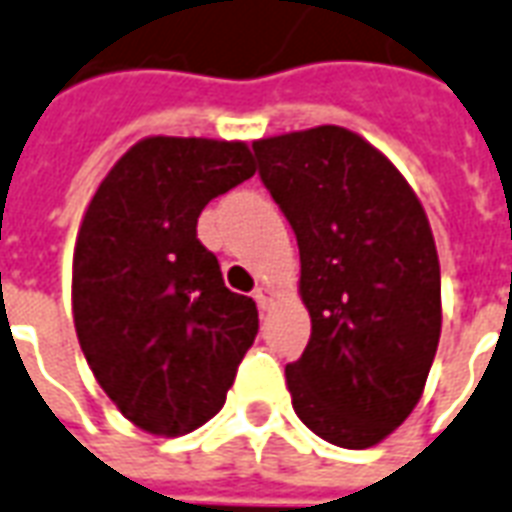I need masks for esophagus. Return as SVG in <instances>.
Here are the masks:
<instances>
[{
	"mask_svg": "<svg viewBox=\"0 0 512 512\" xmlns=\"http://www.w3.org/2000/svg\"><path fill=\"white\" fill-rule=\"evenodd\" d=\"M255 301H257V306H260V309H268V306H271V301H274V290H271V287H257L255 290Z\"/></svg>",
	"mask_w": 512,
	"mask_h": 512,
	"instance_id": "34e87169",
	"label": "esophagus"
}]
</instances>
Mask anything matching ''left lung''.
<instances>
[{"label":"left lung","instance_id":"left-lung-1","mask_svg":"<svg viewBox=\"0 0 512 512\" xmlns=\"http://www.w3.org/2000/svg\"><path fill=\"white\" fill-rule=\"evenodd\" d=\"M293 227L304 355L287 363L295 415L339 448H372L415 410L437 355L439 260L426 211L372 143L314 127L252 143Z\"/></svg>","mask_w":512,"mask_h":512}]
</instances>
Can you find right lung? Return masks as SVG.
<instances>
[{
    "instance_id": "1",
    "label": "right lung",
    "mask_w": 512,
    "mask_h": 512,
    "mask_svg": "<svg viewBox=\"0 0 512 512\" xmlns=\"http://www.w3.org/2000/svg\"><path fill=\"white\" fill-rule=\"evenodd\" d=\"M252 176L246 143L157 135L113 165L83 214L75 333L102 391L149 434L214 418L255 342V301L227 290L198 241L208 200Z\"/></svg>"
}]
</instances>
